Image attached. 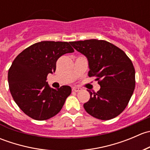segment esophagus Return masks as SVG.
<instances>
[{"label": "esophagus", "mask_w": 150, "mask_h": 150, "mask_svg": "<svg viewBox=\"0 0 150 150\" xmlns=\"http://www.w3.org/2000/svg\"><path fill=\"white\" fill-rule=\"evenodd\" d=\"M81 90V88H78V87H72V91H75V92H78V91H80Z\"/></svg>", "instance_id": "1"}]
</instances>
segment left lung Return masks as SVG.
I'll use <instances>...</instances> for the list:
<instances>
[{"mask_svg": "<svg viewBox=\"0 0 150 150\" xmlns=\"http://www.w3.org/2000/svg\"><path fill=\"white\" fill-rule=\"evenodd\" d=\"M88 62V76L96 77L100 85L97 93H90L83 104L86 111L99 120L117 117L129 102L135 88V69L122 50L103 40L70 42Z\"/></svg>", "mask_w": 150, "mask_h": 150, "instance_id": "obj_1", "label": "left lung"}]
</instances>
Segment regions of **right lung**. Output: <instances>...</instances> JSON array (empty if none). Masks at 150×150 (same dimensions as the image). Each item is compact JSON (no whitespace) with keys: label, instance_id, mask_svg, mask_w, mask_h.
Instances as JSON below:
<instances>
[{"label":"right lung","instance_id":"1","mask_svg":"<svg viewBox=\"0 0 150 150\" xmlns=\"http://www.w3.org/2000/svg\"><path fill=\"white\" fill-rule=\"evenodd\" d=\"M72 52L74 49L67 42L41 41L25 48L13 60L8 72L10 92L29 117L48 120L62 110L71 87L52 88L46 78L48 74L55 72L57 59Z\"/></svg>","mask_w":150,"mask_h":150}]
</instances>
